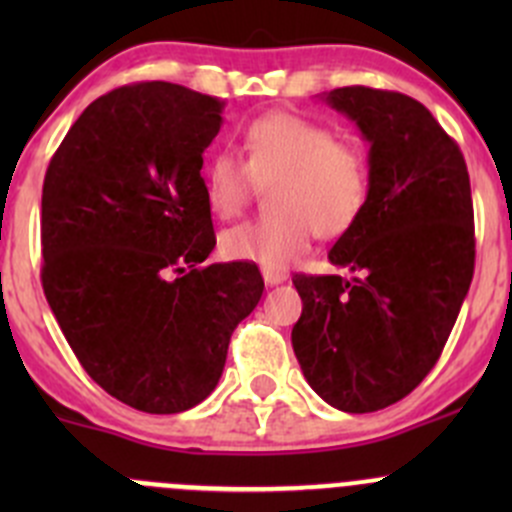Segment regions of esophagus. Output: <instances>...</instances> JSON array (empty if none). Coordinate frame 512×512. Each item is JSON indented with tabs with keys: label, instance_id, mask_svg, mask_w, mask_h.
<instances>
[{
	"label": "esophagus",
	"instance_id": "obj_1",
	"mask_svg": "<svg viewBox=\"0 0 512 512\" xmlns=\"http://www.w3.org/2000/svg\"><path fill=\"white\" fill-rule=\"evenodd\" d=\"M262 277H265V282L270 287H275V285H282V282H287V272H282V270H262Z\"/></svg>",
	"mask_w": 512,
	"mask_h": 512
}]
</instances>
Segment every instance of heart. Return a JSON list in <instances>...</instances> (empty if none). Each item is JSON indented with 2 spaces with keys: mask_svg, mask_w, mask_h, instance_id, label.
Instances as JSON below:
<instances>
[{
  "mask_svg": "<svg viewBox=\"0 0 512 512\" xmlns=\"http://www.w3.org/2000/svg\"><path fill=\"white\" fill-rule=\"evenodd\" d=\"M242 156L218 153L205 165V200L218 218H235L255 185H267L270 213L223 232L230 260L267 270L292 265L309 247L354 227L369 200V160L352 141L334 138L322 123L294 113H267L247 126Z\"/></svg>",
  "mask_w": 512,
  "mask_h": 512,
  "instance_id": "b5f03b06",
  "label": "heart"
}]
</instances>
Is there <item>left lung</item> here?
Listing matches in <instances>:
<instances>
[{
    "instance_id": "1",
    "label": "left lung",
    "mask_w": 512,
    "mask_h": 512,
    "mask_svg": "<svg viewBox=\"0 0 512 512\" xmlns=\"http://www.w3.org/2000/svg\"><path fill=\"white\" fill-rule=\"evenodd\" d=\"M324 101L369 141V200L329 250L352 277H292L302 297L292 347L329 406L369 414L409 396L446 347L476 265L471 180L416 98L344 86Z\"/></svg>"
}]
</instances>
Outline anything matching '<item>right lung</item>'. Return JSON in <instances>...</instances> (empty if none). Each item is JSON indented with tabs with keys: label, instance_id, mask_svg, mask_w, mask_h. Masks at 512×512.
<instances>
[{
	"label": "right lung",
	"instance_id": "obj_1",
	"mask_svg": "<svg viewBox=\"0 0 512 512\" xmlns=\"http://www.w3.org/2000/svg\"><path fill=\"white\" fill-rule=\"evenodd\" d=\"M223 106L168 81L121 86L76 118L46 168V302L86 374L146 414L208 399L265 289L252 262L203 265L215 230L200 168Z\"/></svg>",
	"mask_w": 512,
	"mask_h": 512
}]
</instances>
